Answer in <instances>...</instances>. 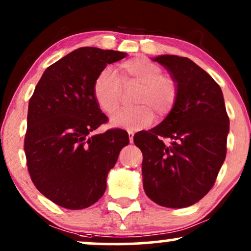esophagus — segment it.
<instances>
[{"label": "esophagus", "mask_w": 251, "mask_h": 251, "mask_svg": "<svg viewBox=\"0 0 251 251\" xmlns=\"http://www.w3.org/2000/svg\"><path fill=\"white\" fill-rule=\"evenodd\" d=\"M128 135H129V141H130V143H133V136H135V132H133L132 130H129Z\"/></svg>", "instance_id": "34e87169"}]
</instances>
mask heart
I'll list each match as a JSON object with an SVG mask.
<instances>
[{
  "label": "heart",
  "mask_w": 251,
  "mask_h": 251,
  "mask_svg": "<svg viewBox=\"0 0 251 251\" xmlns=\"http://www.w3.org/2000/svg\"><path fill=\"white\" fill-rule=\"evenodd\" d=\"M123 87H136L133 107L120 110L112 116L116 126L137 130L150 126L154 114L165 118L172 112L178 97L176 80L162 74V68L146 57L130 58L120 64V78L110 68H103L93 83V94L103 112L113 114L122 100Z\"/></svg>",
  "instance_id": "obj_1"
}]
</instances>
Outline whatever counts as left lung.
Wrapping results in <instances>:
<instances>
[{
  "instance_id": "obj_1",
  "label": "left lung",
  "mask_w": 251,
  "mask_h": 251,
  "mask_svg": "<svg viewBox=\"0 0 251 251\" xmlns=\"http://www.w3.org/2000/svg\"><path fill=\"white\" fill-rule=\"evenodd\" d=\"M176 80L178 97L167 118L133 143L143 153V187L161 206H190L213 187L226 158L229 118L223 92L206 71L188 57L153 58ZM173 139L171 146L163 139Z\"/></svg>"
}]
</instances>
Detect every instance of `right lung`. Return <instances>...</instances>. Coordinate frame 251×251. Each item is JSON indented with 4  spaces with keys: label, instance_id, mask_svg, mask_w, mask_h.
Segmentation results:
<instances>
[{
    "label": "right lung",
    "instance_id": "add662e5",
    "mask_svg": "<svg viewBox=\"0 0 251 251\" xmlns=\"http://www.w3.org/2000/svg\"><path fill=\"white\" fill-rule=\"evenodd\" d=\"M126 53L82 47L45 70L28 102L24 151L35 188L69 210L93 205L106 190L108 172L129 144L126 130L92 135L108 121L93 94L107 64Z\"/></svg>",
    "mask_w": 251,
    "mask_h": 251
}]
</instances>
